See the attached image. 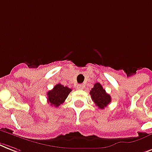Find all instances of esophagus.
I'll return each mask as SVG.
<instances>
[{"mask_svg": "<svg viewBox=\"0 0 152 152\" xmlns=\"http://www.w3.org/2000/svg\"><path fill=\"white\" fill-rule=\"evenodd\" d=\"M76 87H77V89H78V90H82V89H83L84 86H83V84H78Z\"/></svg>", "mask_w": 152, "mask_h": 152, "instance_id": "34e87169", "label": "esophagus"}]
</instances>
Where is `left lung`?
Instances as JSON below:
<instances>
[{
  "mask_svg": "<svg viewBox=\"0 0 152 152\" xmlns=\"http://www.w3.org/2000/svg\"><path fill=\"white\" fill-rule=\"evenodd\" d=\"M91 98L94 104L101 109H104L112 101L111 96L106 93L104 89L99 83H96L94 87L90 91Z\"/></svg>",
  "mask_w": 152,
  "mask_h": 152,
  "instance_id": "obj_1",
  "label": "left lung"
}]
</instances>
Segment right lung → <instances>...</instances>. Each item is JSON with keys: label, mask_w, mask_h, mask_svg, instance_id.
<instances>
[{"label": "right lung", "mask_w": 152, "mask_h": 152, "mask_svg": "<svg viewBox=\"0 0 152 152\" xmlns=\"http://www.w3.org/2000/svg\"><path fill=\"white\" fill-rule=\"evenodd\" d=\"M72 91V89L68 87H64L61 83L55 85L51 91H49L47 94L48 95V102L50 105L58 107L67 98L68 95Z\"/></svg>", "instance_id": "add662e5"}]
</instances>
